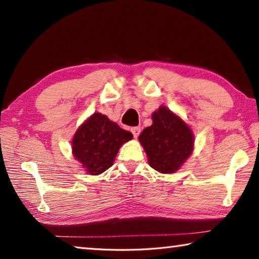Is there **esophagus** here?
I'll return each instance as SVG.
<instances>
[{
	"mask_svg": "<svg viewBox=\"0 0 259 259\" xmlns=\"http://www.w3.org/2000/svg\"><path fill=\"white\" fill-rule=\"evenodd\" d=\"M131 133H133L135 138H137L139 134H140V128H139V126H135V128L131 129Z\"/></svg>",
	"mask_w": 259,
	"mask_h": 259,
	"instance_id": "esophagus-1",
	"label": "esophagus"
}]
</instances>
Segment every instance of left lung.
Here are the masks:
<instances>
[{
  "label": "left lung",
  "instance_id": "8db88e82",
  "mask_svg": "<svg viewBox=\"0 0 259 259\" xmlns=\"http://www.w3.org/2000/svg\"><path fill=\"white\" fill-rule=\"evenodd\" d=\"M153 123L139 135L148 164L161 174H174L182 168L194 150L191 126L166 106L152 114Z\"/></svg>",
  "mask_w": 259,
  "mask_h": 259
}]
</instances>
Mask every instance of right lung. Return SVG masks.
I'll use <instances>...</instances> for the list:
<instances>
[{
  "mask_svg": "<svg viewBox=\"0 0 259 259\" xmlns=\"http://www.w3.org/2000/svg\"><path fill=\"white\" fill-rule=\"evenodd\" d=\"M133 137L106 115L94 113L74 134L72 154L87 174L97 176L113 165L120 147Z\"/></svg>",
  "mask_w": 259,
  "mask_h": 259,
  "instance_id": "obj_1",
  "label": "right lung"
}]
</instances>
